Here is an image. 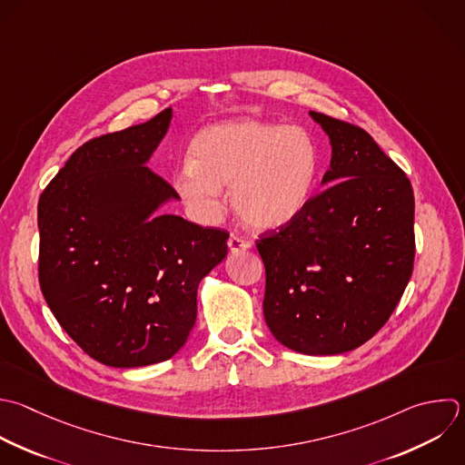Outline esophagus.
Returning a JSON list of instances; mask_svg holds the SVG:
<instances>
[{
  "mask_svg": "<svg viewBox=\"0 0 465 465\" xmlns=\"http://www.w3.org/2000/svg\"><path fill=\"white\" fill-rule=\"evenodd\" d=\"M227 243H229V249H231L232 252L251 249V242H249V240H243V238H242V236H238V234H231Z\"/></svg>",
  "mask_w": 465,
  "mask_h": 465,
  "instance_id": "1",
  "label": "esophagus"
}]
</instances>
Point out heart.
Returning <instances> with one entry per match:
<instances>
[{
	"label": "heart",
	"mask_w": 465,
	"mask_h": 465,
	"mask_svg": "<svg viewBox=\"0 0 465 465\" xmlns=\"http://www.w3.org/2000/svg\"><path fill=\"white\" fill-rule=\"evenodd\" d=\"M320 154L302 127L260 120L203 129L191 143L189 163L174 174L183 202L203 218L222 211L223 187L240 220L256 231H276L307 207Z\"/></svg>",
	"instance_id": "b5f03b06"
}]
</instances>
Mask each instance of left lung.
Masks as SVG:
<instances>
[{
  "instance_id": "left-lung-1",
  "label": "left lung",
  "mask_w": 465,
  "mask_h": 465,
  "mask_svg": "<svg viewBox=\"0 0 465 465\" xmlns=\"http://www.w3.org/2000/svg\"><path fill=\"white\" fill-rule=\"evenodd\" d=\"M332 147L303 213L256 240L263 316L303 354H340L372 338L398 305L414 263V194L369 133L311 111Z\"/></svg>"
}]
</instances>
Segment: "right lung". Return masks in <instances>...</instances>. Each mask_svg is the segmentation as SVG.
<instances>
[{"mask_svg": "<svg viewBox=\"0 0 465 465\" xmlns=\"http://www.w3.org/2000/svg\"><path fill=\"white\" fill-rule=\"evenodd\" d=\"M173 111L73 153L40 196V287L64 331L94 360L143 367L173 358L196 322L198 283L229 232L158 207L178 193L145 163Z\"/></svg>", "mask_w": 465, "mask_h": 465, "instance_id": "1", "label": "right lung"}]
</instances>
